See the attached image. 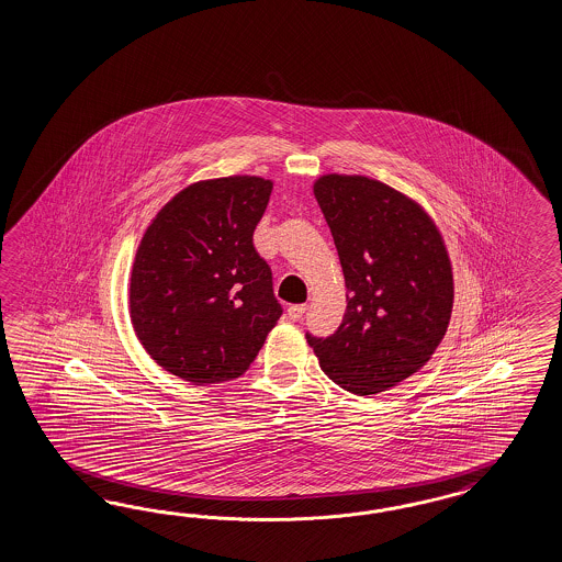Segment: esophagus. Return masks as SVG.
I'll list each match as a JSON object with an SVG mask.
<instances>
[{
  "mask_svg": "<svg viewBox=\"0 0 562 562\" xmlns=\"http://www.w3.org/2000/svg\"><path fill=\"white\" fill-rule=\"evenodd\" d=\"M306 305H290L289 317L292 322H299L305 315Z\"/></svg>",
  "mask_w": 562,
  "mask_h": 562,
  "instance_id": "esophagus-1",
  "label": "esophagus"
}]
</instances>
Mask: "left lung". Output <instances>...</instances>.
<instances>
[{"instance_id":"8db88e82","label":"left lung","mask_w":562,"mask_h":562,"mask_svg":"<svg viewBox=\"0 0 562 562\" xmlns=\"http://www.w3.org/2000/svg\"><path fill=\"white\" fill-rule=\"evenodd\" d=\"M340 256L348 305L340 327L306 341L324 373L358 395L416 373L447 331L453 276L437 226L400 191L369 177L325 175L315 188Z\"/></svg>"}]
</instances>
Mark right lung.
I'll use <instances>...</instances> for the list:
<instances>
[{
  "instance_id": "obj_1",
  "label": "right lung",
  "mask_w": 562,
  "mask_h": 562,
  "mask_svg": "<svg viewBox=\"0 0 562 562\" xmlns=\"http://www.w3.org/2000/svg\"><path fill=\"white\" fill-rule=\"evenodd\" d=\"M272 181L193 183L165 205L137 247L130 315L146 352L193 385L245 373L282 315L254 233Z\"/></svg>"
}]
</instances>
